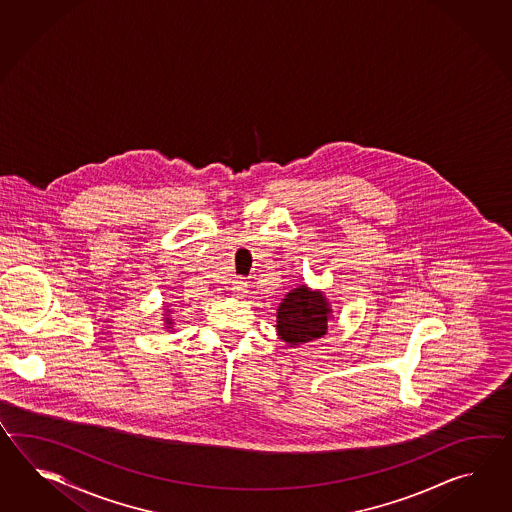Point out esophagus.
<instances>
[{
    "label": "esophagus",
    "instance_id": "esophagus-1",
    "mask_svg": "<svg viewBox=\"0 0 512 512\" xmlns=\"http://www.w3.org/2000/svg\"><path fill=\"white\" fill-rule=\"evenodd\" d=\"M231 290L237 298H242L246 292H248V281L244 277H237L231 281Z\"/></svg>",
    "mask_w": 512,
    "mask_h": 512
}]
</instances>
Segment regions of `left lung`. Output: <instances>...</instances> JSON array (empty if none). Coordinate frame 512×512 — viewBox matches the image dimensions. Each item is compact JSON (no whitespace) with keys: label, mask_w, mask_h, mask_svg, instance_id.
<instances>
[{"label":"left lung","mask_w":512,"mask_h":512,"mask_svg":"<svg viewBox=\"0 0 512 512\" xmlns=\"http://www.w3.org/2000/svg\"><path fill=\"white\" fill-rule=\"evenodd\" d=\"M277 337L290 348L324 337L333 322V307L324 290L300 285L292 288L277 307Z\"/></svg>","instance_id":"obj_1"}]
</instances>
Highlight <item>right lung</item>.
<instances>
[{
    "label": "right lung",
    "instance_id": "add662e5",
    "mask_svg": "<svg viewBox=\"0 0 512 512\" xmlns=\"http://www.w3.org/2000/svg\"><path fill=\"white\" fill-rule=\"evenodd\" d=\"M164 312H166V314H163L164 329L172 331V329H174V320L170 318V314H172V309H170V307H166V309H164Z\"/></svg>",
    "mask_w": 512,
    "mask_h": 512
}]
</instances>
